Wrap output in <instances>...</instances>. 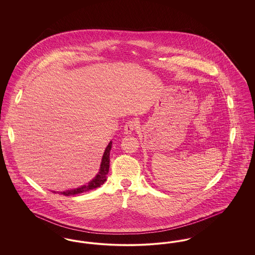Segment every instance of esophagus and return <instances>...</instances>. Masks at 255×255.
<instances>
[{
    "instance_id": "1",
    "label": "esophagus",
    "mask_w": 255,
    "mask_h": 255,
    "mask_svg": "<svg viewBox=\"0 0 255 255\" xmlns=\"http://www.w3.org/2000/svg\"><path fill=\"white\" fill-rule=\"evenodd\" d=\"M136 122L131 120V121H128V122L125 123L124 125V131L126 133H131L133 132V130L136 128Z\"/></svg>"
}]
</instances>
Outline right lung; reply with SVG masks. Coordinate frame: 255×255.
Here are the masks:
<instances>
[{
	"instance_id": "add662e5",
	"label": "right lung",
	"mask_w": 255,
	"mask_h": 255,
	"mask_svg": "<svg viewBox=\"0 0 255 255\" xmlns=\"http://www.w3.org/2000/svg\"><path fill=\"white\" fill-rule=\"evenodd\" d=\"M111 148H112V141H110L107 148L105 149V152L103 154L102 160H101L100 170H99L97 177L93 181H91L87 185H83V186H81L79 188L61 192V194L65 195V196H73V195L80 194V193H83V192L93 190V189H95L97 187H99L101 184H103L105 181L107 180V175L109 173L110 151H111Z\"/></svg>"
}]
</instances>
